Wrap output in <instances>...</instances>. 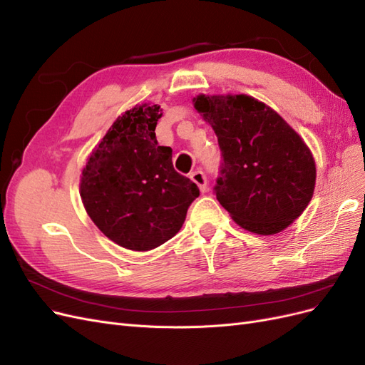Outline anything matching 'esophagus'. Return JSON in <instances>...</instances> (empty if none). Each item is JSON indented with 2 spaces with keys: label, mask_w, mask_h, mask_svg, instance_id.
I'll list each match as a JSON object with an SVG mask.
<instances>
[{
  "label": "esophagus",
  "mask_w": 365,
  "mask_h": 365,
  "mask_svg": "<svg viewBox=\"0 0 365 365\" xmlns=\"http://www.w3.org/2000/svg\"><path fill=\"white\" fill-rule=\"evenodd\" d=\"M190 178H192V181L193 182H196L197 184V187H200V190L204 193V192H207V176H205V173L202 172V170H195V172H192L190 173Z\"/></svg>",
  "instance_id": "1"
}]
</instances>
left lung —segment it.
I'll use <instances>...</instances> for the list:
<instances>
[{"label":"left lung","mask_w":365,"mask_h":365,"mask_svg":"<svg viewBox=\"0 0 365 365\" xmlns=\"http://www.w3.org/2000/svg\"><path fill=\"white\" fill-rule=\"evenodd\" d=\"M195 108L217 137L222 160L213 190L220 205L257 235L291 225L315 187V161L300 135L250 96H197Z\"/></svg>","instance_id":"8db88e82"}]
</instances>
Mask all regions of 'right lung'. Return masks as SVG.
Here are the masks:
<instances>
[{"label": "right lung", "instance_id": "1", "mask_svg": "<svg viewBox=\"0 0 365 365\" xmlns=\"http://www.w3.org/2000/svg\"><path fill=\"white\" fill-rule=\"evenodd\" d=\"M158 105H141L118 117L82 170L86 213L117 245L149 251L172 239L197 185L173 169L172 149L158 146Z\"/></svg>", "mask_w": 365, "mask_h": 365}]
</instances>
